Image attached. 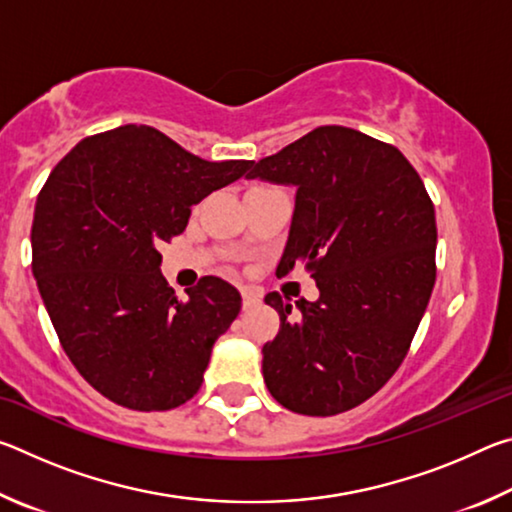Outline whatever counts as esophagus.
Here are the masks:
<instances>
[{"mask_svg": "<svg viewBox=\"0 0 512 512\" xmlns=\"http://www.w3.org/2000/svg\"><path fill=\"white\" fill-rule=\"evenodd\" d=\"M241 298H244V309H250V307H255V305H259V302H262V298H259L257 293L253 289H248V287L241 289Z\"/></svg>", "mask_w": 512, "mask_h": 512, "instance_id": "obj_1", "label": "esophagus"}]
</instances>
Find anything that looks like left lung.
Returning a JSON list of instances; mask_svg holds the SVG:
<instances>
[{
    "instance_id": "left-lung-1",
    "label": "left lung",
    "mask_w": 512,
    "mask_h": 512,
    "mask_svg": "<svg viewBox=\"0 0 512 512\" xmlns=\"http://www.w3.org/2000/svg\"><path fill=\"white\" fill-rule=\"evenodd\" d=\"M248 180L296 187L277 275L305 262L318 300L268 293L280 332L262 348L284 409L336 415L400 368L436 282V212L409 160L345 126H320L250 164Z\"/></svg>"
}]
</instances>
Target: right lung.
Segmentation results:
<instances>
[{
    "label": "right lung",
    "mask_w": 512,
    "mask_h": 512,
    "mask_svg": "<svg viewBox=\"0 0 512 512\" xmlns=\"http://www.w3.org/2000/svg\"><path fill=\"white\" fill-rule=\"evenodd\" d=\"M250 164L207 162L126 124L85 137L49 173L33 214V277L69 361L103 397L169 411L198 393L241 296L207 275L180 300L158 248Z\"/></svg>",
    "instance_id": "right-lung-1"
}]
</instances>
